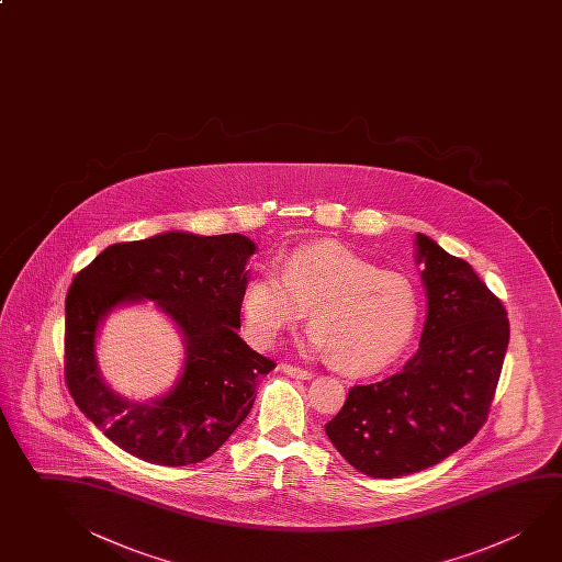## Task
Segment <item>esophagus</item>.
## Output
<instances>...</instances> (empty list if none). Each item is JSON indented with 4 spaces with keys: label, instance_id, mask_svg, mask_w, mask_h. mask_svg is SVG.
Returning <instances> with one entry per match:
<instances>
[{
    "label": "esophagus",
    "instance_id": "34e87169",
    "mask_svg": "<svg viewBox=\"0 0 562 562\" xmlns=\"http://www.w3.org/2000/svg\"><path fill=\"white\" fill-rule=\"evenodd\" d=\"M280 369H282L288 376H294V379H302V381L314 379L312 371H305V369H300V367H295V364L284 363Z\"/></svg>",
    "mask_w": 562,
    "mask_h": 562
}]
</instances>
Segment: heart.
<instances>
[{
	"label": "heart",
	"instance_id": "1",
	"mask_svg": "<svg viewBox=\"0 0 562 562\" xmlns=\"http://www.w3.org/2000/svg\"><path fill=\"white\" fill-rule=\"evenodd\" d=\"M243 325L260 347L310 312L305 349L327 353L345 373L371 374L396 361L420 325L413 278L383 270L339 245L295 248L278 272L268 267L240 294Z\"/></svg>",
	"mask_w": 562,
	"mask_h": 562
}]
</instances>
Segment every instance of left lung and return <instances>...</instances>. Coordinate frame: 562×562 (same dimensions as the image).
I'll return each mask as SVG.
<instances>
[{"mask_svg": "<svg viewBox=\"0 0 562 562\" xmlns=\"http://www.w3.org/2000/svg\"><path fill=\"white\" fill-rule=\"evenodd\" d=\"M414 258L428 305L418 351L401 373L353 386L325 424L337 452L381 480L423 472L472 440L509 345L505 307L465 260L423 233Z\"/></svg>", "mask_w": 562, "mask_h": 562, "instance_id": "obj_1", "label": "left lung"}]
</instances>
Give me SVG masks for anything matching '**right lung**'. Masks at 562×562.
I'll return each instance as SVG.
<instances>
[{
	"instance_id": "1",
	"label": "right lung",
	"mask_w": 562,
	"mask_h": 562,
	"mask_svg": "<svg viewBox=\"0 0 562 562\" xmlns=\"http://www.w3.org/2000/svg\"><path fill=\"white\" fill-rule=\"evenodd\" d=\"M255 252L257 245L238 233L166 231L104 248L72 280L67 384L82 414L124 452L158 465L203 462L247 418L258 379L277 367L238 335ZM146 299L177 325L184 364L166 394L132 402L103 381L95 345L112 311Z\"/></svg>"
}]
</instances>
